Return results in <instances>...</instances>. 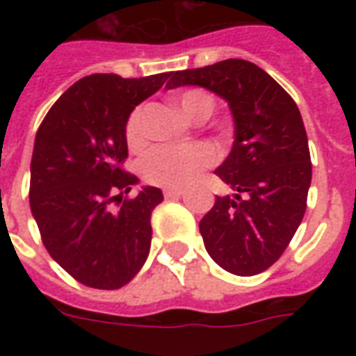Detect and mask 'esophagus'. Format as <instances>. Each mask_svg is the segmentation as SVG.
I'll use <instances>...</instances> for the list:
<instances>
[{"label": "esophagus", "mask_w": 356, "mask_h": 356, "mask_svg": "<svg viewBox=\"0 0 356 356\" xmlns=\"http://www.w3.org/2000/svg\"><path fill=\"white\" fill-rule=\"evenodd\" d=\"M181 194H183V188H166L164 190V195H166L168 200H172V197H179Z\"/></svg>", "instance_id": "1"}]
</instances>
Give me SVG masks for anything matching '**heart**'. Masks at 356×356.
I'll return each mask as SVG.
<instances>
[{
	"instance_id": "obj_1",
	"label": "heart",
	"mask_w": 356,
	"mask_h": 356,
	"mask_svg": "<svg viewBox=\"0 0 356 356\" xmlns=\"http://www.w3.org/2000/svg\"><path fill=\"white\" fill-rule=\"evenodd\" d=\"M179 107L192 120L209 118L214 111V102L201 90H186L179 96ZM125 140L131 149H142L147 142L144 127V107H134L125 122ZM216 161L211 145L194 144L156 145L142 159L140 173L145 183L166 188H179Z\"/></svg>"
}]
</instances>
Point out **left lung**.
Masks as SVG:
<instances>
[{
    "instance_id": "left-lung-1",
    "label": "left lung",
    "mask_w": 356,
    "mask_h": 356,
    "mask_svg": "<svg viewBox=\"0 0 356 356\" xmlns=\"http://www.w3.org/2000/svg\"><path fill=\"white\" fill-rule=\"evenodd\" d=\"M184 85L216 92L234 116L233 151L214 173L236 195H216L200 222L207 251L229 273H262L281 259L307 211L312 162L301 113L271 75L243 58L172 72L168 88Z\"/></svg>"
}]
</instances>
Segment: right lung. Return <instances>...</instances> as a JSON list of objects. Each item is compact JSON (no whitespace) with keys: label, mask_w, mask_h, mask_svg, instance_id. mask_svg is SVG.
<instances>
[{"label":"right lung","mask_w":356,"mask_h":356,"mask_svg":"<svg viewBox=\"0 0 356 356\" xmlns=\"http://www.w3.org/2000/svg\"><path fill=\"white\" fill-rule=\"evenodd\" d=\"M170 75L83 77L53 103L36 131L31 212L47 253L85 286H125L147 259L151 212L164 195L147 186L123 197L138 181L123 168L125 122Z\"/></svg>","instance_id":"right-lung-1"}]
</instances>
